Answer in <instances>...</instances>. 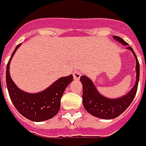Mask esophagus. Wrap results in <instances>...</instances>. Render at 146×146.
<instances>
[{
  "mask_svg": "<svg viewBox=\"0 0 146 146\" xmlns=\"http://www.w3.org/2000/svg\"><path fill=\"white\" fill-rule=\"evenodd\" d=\"M73 76H74V79L75 80H78L80 77H81V72L78 71H75L74 73H73Z\"/></svg>",
  "mask_w": 146,
  "mask_h": 146,
  "instance_id": "1",
  "label": "esophagus"
}]
</instances>
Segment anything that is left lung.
<instances>
[{
  "label": "left lung",
  "instance_id": "1",
  "mask_svg": "<svg viewBox=\"0 0 146 146\" xmlns=\"http://www.w3.org/2000/svg\"><path fill=\"white\" fill-rule=\"evenodd\" d=\"M113 38L122 44L127 45V43L118 36H113ZM128 49L131 50L134 57L136 59V83L127 94L123 96L122 98L116 99H109L104 98L101 94H99L94 86L93 82L86 75H82L80 78L82 84V104L85 109L92 115L95 117L101 118L103 119H111L118 117L127 108L130 106L132 101L134 100L137 90V85L139 81L140 74V65L137 60L135 52L131 47H127Z\"/></svg>",
  "mask_w": 146,
  "mask_h": 146
}]
</instances>
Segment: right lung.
Listing matches in <instances>:
<instances>
[{
	"mask_svg": "<svg viewBox=\"0 0 146 146\" xmlns=\"http://www.w3.org/2000/svg\"><path fill=\"white\" fill-rule=\"evenodd\" d=\"M19 46L20 44L15 47L6 68V85L12 102L17 111L30 120L42 122L52 119L58 113L62 96L65 89L73 80V75L59 78L48 89L38 94L23 91L15 86L9 74L10 61Z\"/></svg>",
	"mask_w": 146,
	"mask_h": 146,
	"instance_id": "add662e5",
	"label": "right lung"
}]
</instances>
